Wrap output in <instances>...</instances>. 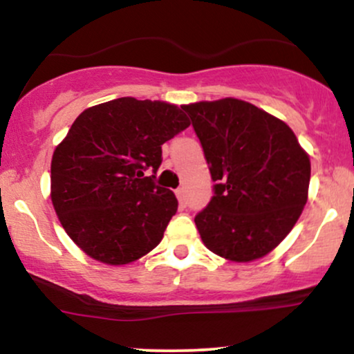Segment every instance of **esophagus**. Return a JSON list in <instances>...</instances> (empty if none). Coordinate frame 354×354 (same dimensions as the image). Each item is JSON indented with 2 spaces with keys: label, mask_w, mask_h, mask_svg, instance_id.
I'll use <instances>...</instances> for the list:
<instances>
[{
  "label": "esophagus",
  "mask_w": 354,
  "mask_h": 354,
  "mask_svg": "<svg viewBox=\"0 0 354 354\" xmlns=\"http://www.w3.org/2000/svg\"><path fill=\"white\" fill-rule=\"evenodd\" d=\"M176 198H178V201H180L181 206H186V191H185V188H178L176 189Z\"/></svg>",
  "instance_id": "1"
}]
</instances>
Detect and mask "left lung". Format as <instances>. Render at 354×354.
I'll return each instance as SVG.
<instances>
[{
  "label": "left lung",
  "mask_w": 354,
  "mask_h": 354,
  "mask_svg": "<svg viewBox=\"0 0 354 354\" xmlns=\"http://www.w3.org/2000/svg\"><path fill=\"white\" fill-rule=\"evenodd\" d=\"M209 165L213 198L194 216L214 254L248 263L273 251L306 205L310 158L278 118L225 98L181 106Z\"/></svg>",
  "instance_id": "left-lung-1"
}]
</instances>
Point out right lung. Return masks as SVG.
Listing matches in <instances>:
<instances>
[{
	"mask_svg": "<svg viewBox=\"0 0 354 354\" xmlns=\"http://www.w3.org/2000/svg\"><path fill=\"white\" fill-rule=\"evenodd\" d=\"M188 126L176 104L136 98L96 104L76 118L53 153L51 201L88 256L128 265L160 245L178 209L173 191L154 183L161 145Z\"/></svg>",
	"mask_w": 354,
	"mask_h": 354,
	"instance_id": "obj_1",
	"label": "right lung"
}]
</instances>
